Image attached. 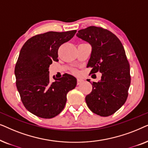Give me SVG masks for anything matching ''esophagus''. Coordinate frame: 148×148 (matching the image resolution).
Returning a JSON list of instances; mask_svg holds the SVG:
<instances>
[{
    "instance_id": "obj_1",
    "label": "esophagus",
    "mask_w": 148,
    "mask_h": 148,
    "mask_svg": "<svg viewBox=\"0 0 148 148\" xmlns=\"http://www.w3.org/2000/svg\"><path fill=\"white\" fill-rule=\"evenodd\" d=\"M83 79H77V85H79L81 83L83 82Z\"/></svg>"
}]
</instances>
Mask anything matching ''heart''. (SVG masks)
Returning <instances> with one entry per match:
<instances>
[{
	"label": "heart",
	"mask_w": 148,
	"mask_h": 148,
	"mask_svg": "<svg viewBox=\"0 0 148 148\" xmlns=\"http://www.w3.org/2000/svg\"><path fill=\"white\" fill-rule=\"evenodd\" d=\"M72 72L73 73H75V74H77V73H78V71H77L76 69H73Z\"/></svg>",
	"instance_id": "b5f03b06"
}]
</instances>
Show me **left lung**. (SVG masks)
I'll return each mask as SVG.
<instances>
[{
    "label": "left lung",
    "mask_w": 148,
    "mask_h": 148,
    "mask_svg": "<svg viewBox=\"0 0 148 148\" xmlns=\"http://www.w3.org/2000/svg\"><path fill=\"white\" fill-rule=\"evenodd\" d=\"M77 36L92 46L88 63L92 68L90 74L102 73L100 81L91 83L92 91L86 97V104L95 114L112 115L126 102L131 84L124 47L114 34L96 26L79 30Z\"/></svg>",
    "instance_id": "1"
}]
</instances>
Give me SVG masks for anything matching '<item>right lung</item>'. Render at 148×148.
<instances>
[{"instance_id":"obj_1","label":"right lung","mask_w":148,"mask_h":148,"mask_svg":"<svg viewBox=\"0 0 148 148\" xmlns=\"http://www.w3.org/2000/svg\"><path fill=\"white\" fill-rule=\"evenodd\" d=\"M76 30L48 32L29 38L20 51L15 67L16 86L24 106L36 116L51 119L63 110L66 94L75 88V77L64 74L53 82L50 81L49 68L58 61V50L69 41Z\"/></svg>"}]
</instances>
